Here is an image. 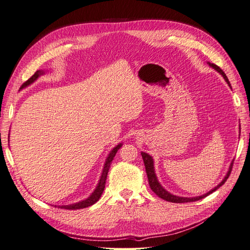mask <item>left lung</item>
Instances as JSON below:
<instances>
[{"label": "left lung", "mask_w": 250, "mask_h": 250, "mask_svg": "<svg viewBox=\"0 0 250 250\" xmlns=\"http://www.w3.org/2000/svg\"><path fill=\"white\" fill-rule=\"evenodd\" d=\"M208 63L209 66H211V67H213V69H215L218 73H220V74L222 75L223 78H224L225 81H226V83H228L229 86L231 88L230 83H229V78L226 77L225 73L220 69V67H219V66L216 65V64H214V63H210V62H208ZM240 129H241V126H240ZM240 131H241V130H240ZM240 133H241V132H240ZM141 154H142V157H143L144 164H145L146 173H147V177H148L149 186H150V188H151V190H152L160 198L165 199L166 201H169V202H174V203H184V202L197 201V200H200V199H202V198H204V197H207L208 195L211 194L213 192H215V191L217 190V188H220V187L225 183V181L228 180V178H229V174H230V172H231V169H232V165H233V161H232V162L230 163L229 171H228V173H226V175L224 176L223 180H222L221 183L219 184L217 187H215V188H213V190H210L209 192H208V193H206V194H203V195H201V196H197V197L188 198V197H180V196L173 195V194L169 193L167 190H166V188H164L163 186L160 184V181H158L157 176H156V174H155V170H154V161H153L152 156L149 155V154L146 153V152H141Z\"/></svg>", "instance_id": "1"}]
</instances>
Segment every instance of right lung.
<instances>
[{
  "instance_id": "add662e5",
  "label": "right lung",
  "mask_w": 250,
  "mask_h": 250,
  "mask_svg": "<svg viewBox=\"0 0 250 250\" xmlns=\"http://www.w3.org/2000/svg\"><path fill=\"white\" fill-rule=\"evenodd\" d=\"M44 73H46V72L42 71V70L36 71L35 74L33 75V76H32L31 78H30V79H28V80L24 83V84L21 85V89L26 87V86H28V85H30V84H32V83H33L35 80H37V78H39L40 76H42V75H43ZM122 145H123L122 143L118 144V145H117L115 148H112V150L109 152V154H108V156H107V158H106V161H105L104 167H103V170H102V173H101V177H100V179H99V183H98V185H97L96 188L94 190V192L89 195V197H87L86 199L82 200V201L69 204V206H58V208H65V209H79V208H84L93 206L94 203H96L98 200H99L100 197H101L102 193H103V191H104L105 181H106V177H107V173H108V170H109V167H110V164H111V162H112V160H113V157H115L116 153L118 152V150H119L121 147H122ZM55 208H56V206H55Z\"/></svg>"
}]
</instances>
